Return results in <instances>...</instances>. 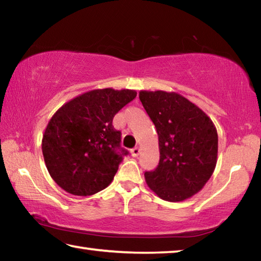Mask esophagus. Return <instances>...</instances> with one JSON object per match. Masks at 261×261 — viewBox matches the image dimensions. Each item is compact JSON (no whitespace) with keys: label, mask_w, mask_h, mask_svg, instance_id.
I'll return each instance as SVG.
<instances>
[{"label":"esophagus","mask_w":261,"mask_h":261,"mask_svg":"<svg viewBox=\"0 0 261 261\" xmlns=\"http://www.w3.org/2000/svg\"><path fill=\"white\" fill-rule=\"evenodd\" d=\"M139 153H140V148L139 147H135L134 149H131L132 156H138Z\"/></svg>","instance_id":"esophagus-1"}]
</instances>
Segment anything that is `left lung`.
Here are the masks:
<instances>
[{"instance_id": "8db88e82", "label": "left lung", "mask_w": 261, "mask_h": 261, "mask_svg": "<svg viewBox=\"0 0 261 261\" xmlns=\"http://www.w3.org/2000/svg\"><path fill=\"white\" fill-rule=\"evenodd\" d=\"M155 125L160 161L146 171L148 188L161 199L178 202L205 187L218 161V131L204 110L176 92L140 91Z\"/></svg>"}]
</instances>
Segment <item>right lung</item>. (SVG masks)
<instances>
[{"mask_svg": "<svg viewBox=\"0 0 261 261\" xmlns=\"http://www.w3.org/2000/svg\"><path fill=\"white\" fill-rule=\"evenodd\" d=\"M135 90L98 88L65 102L42 136V154L50 177L73 196H92L113 182L126 155L113 118L134 100Z\"/></svg>", "mask_w": 261, "mask_h": 261, "instance_id": "right-lung-1", "label": "right lung"}]
</instances>
